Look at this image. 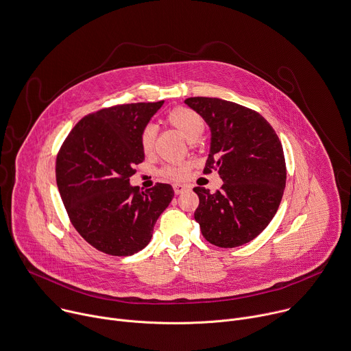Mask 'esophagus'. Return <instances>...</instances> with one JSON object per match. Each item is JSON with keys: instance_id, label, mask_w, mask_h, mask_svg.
Returning a JSON list of instances; mask_svg holds the SVG:
<instances>
[{"instance_id": "obj_1", "label": "esophagus", "mask_w": 351, "mask_h": 351, "mask_svg": "<svg viewBox=\"0 0 351 351\" xmlns=\"http://www.w3.org/2000/svg\"><path fill=\"white\" fill-rule=\"evenodd\" d=\"M173 189H174V193H176V195H181V193H184V192L188 189V185H184V184H174V185H173Z\"/></svg>"}]
</instances>
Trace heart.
<instances>
[{
  "instance_id": "heart-1",
  "label": "heart",
  "mask_w": 351,
  "mask_h": 351,
  "mask_svg": "<svg viewBox=\"0 0 351 351\" xmlns=\"http://www.w3.org/2000/svg\"><path fill=\"white\" fill-rule=\"evenodd\" d=\"M166 121L170 125H173L176 130H178L191 143L200 136L204 128L202 117L195 110L184 106H178L173 109L167 114ZM155 138H156V128L151 124L144 127V130L141 131V135H139V144H141V149L145 155L152 154L155 147ZM189 169L191 167L188 163L169 165L160 170V174L167 180L181 181L188 177Z\"/></svg>"
}]
</instances>
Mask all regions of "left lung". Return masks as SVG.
Masks as SVG:
<instances>
[{
    "instance_id": "1",
    "label": "left lung",
    "mask_w": 351,
    "mask_h": 351,
    "mask_svg": "<svg viewBox=\"0 0 351 351\" xmlns=\"http://www.w3.org/2000/svg\"><path fill=\"white\" fill-rule=\"evenodd\" d=\"M185 104L210 127L204 174L217 170L224 181L215 193L195 186V220L207 242L237 247L253 241L269 224L287 184L282 144L257 112L220 98L193 97Z\"/></svg>"
}]
</instances>
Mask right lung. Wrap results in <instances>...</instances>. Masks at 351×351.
I'll use <instances>...</instances> for the list:
<instances>
[{
	"label": "right lung",
	"mask_w": 351,
	"mask_h": 351,
	"mask_svg": "<svg viewBox=\"0 0 351 351\" xmlns=\"http://www.w3.org/2000/svg\"><path fill=\"white\" fill-rule=\"evenodd\" d=\"M165 101L116 105L83 117L56 156V185L70 223L95 249L131 256L152 238L170 204L171 185L139 191L130 185L145 155L139 135Z\"/></svg>",
	"instance_id": "1"
}]
</instances>
